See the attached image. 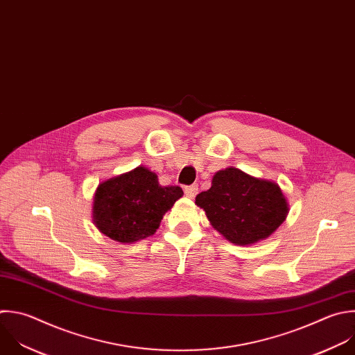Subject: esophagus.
I'll list each match as a JSON object with an SVG mask.
<instances>
[{"instance_id": "34e87169", "label": "esophagus", "mask_w": 355, "mask_h": 355, "mask_svg": "<svg viewBox=\"0 0 355 355\" xmlns=\"http://www.w3.org/2000/svg\"><path fill=\"white\" fill-rule=\"evenodd\" d=\"M198 185L196 184H192V185H188V187H185L184 188V192H185V195L188 196V198H193L196 193H198Z\"/></svg>"}]
</instances>
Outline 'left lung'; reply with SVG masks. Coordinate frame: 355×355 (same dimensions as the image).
I'll list each match as a JSON object with an SVG mask.
<instances>
[{
	"label": "left lung",
	"mask_w": 355,
	"mask_h": 355,
	"mask_svg": "<svg viewBox=\"0 0 355 355\" xmlns=\"http://www.w3.org/2000/svg\"><path fill=\"white\" fill-rule=\"evenodd\" d=\"M195 203L206 211L213 228L237 245L268 239L288 211L277 184L234 167L216 173L211 187L198 193Z\"/></svg>",
	"instance_id": "left-lung-1"
}]
</instances>
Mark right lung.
<instances>
[{
  "label": "right lung",
  "instance_id": "obj_1",
  "mask_svg": "<svg viewBox=\"0 0 355 355\" xmlns=\"http://www.w3.org/2000/svg\"><path fill=\"white\" fill-rule=\"evenodd\" d=\"M182 193L180 187H162L155 173L137 167L98 185L93 221L111 240L135 243L156 232L163 214Z\"/></svg>",
  "mask_w": 355,
  "mask_h": 355
}]
</instances>
